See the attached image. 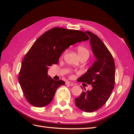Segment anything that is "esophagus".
<instances>
[{
    "instance_id": "1",
    "label": "esophagus",
    "mask_w": 134,
    "mask_h": 134,
    "mask_svg": "<svg viewBox=\"0 0 134 134\" xmlns=\"http://www.w3.org/2000/svg\"><path fill=\"white\" fill-rule=\"evenodd\" d=\"M65 84H66V85H69V86H74V84L71 82H70V81H67V82L65 83Z\"/></svg>"
}]
</instances>
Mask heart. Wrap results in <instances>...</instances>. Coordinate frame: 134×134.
Listing matches in <instances>:
<instances>
[{
	"label": "heart",
	"mask_w": 134,
	"mask_h": 134,
	"mask_svg": "<svg viewBox=\"0 0 134 134\" xmlns=\"http://www.w3.org/2000/svg\"><path fill=\"white\" fill-rule=\"evenodd\" d=\"M77 52L80 58L83 57H89L90 52L89 51V49L86 48L85 47L79 46L77 47ZM65 53H66V51H65L64 53H63V55H64Z\"/></svg>",
	"instance_id": "heart-1"
}]
</instances>
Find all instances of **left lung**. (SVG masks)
<instances>
[{
	"label": "left lung",
	"instance_id": "left-lung-1",
	"mask_svg": "<svg viewBox=\"0 0 134 134\" xmlns=\"http://www.w3.org/2000/svg\"><path fill=\"white\" fill-rule=\"evenodd\" d=\"M86 33L90 37L96 61L77 81L91 85L93 88L90 91H83L76 98L75 103L84 112H92L102 107L112 94L115 86V65L112 54L102 40L91 32Z\"/></svg>",
	"mask_w": 134,
	"mask_h": 134
}]
</instances>
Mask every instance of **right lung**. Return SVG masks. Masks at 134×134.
<instances>
[{
  "instance_id": "obj_1",
  "label": "right lung",
  "mask_w": 134,
  "mask_h": 134,
  "mask_svg": "<svg viewBox=\"0 0 134 134\" xmlns=\"http://www.w3.org/2000/svg\"><path fill=\"white\" fill-rule=\"evenodd\" d=\"M88 40L83 31L56 27L36 40L22 61L18 77L24 96L31 105L41 108L51 102L57 89L65 82L48 76V67L57 64L61 54L70 45Z\"/></svg>"
}]
</instances>
